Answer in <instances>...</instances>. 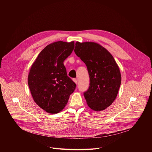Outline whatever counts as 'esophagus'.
Listing matches in <instances>:
<instances>
[{"label": "esophagus", "mask_w": 152, "mask_h": 152, "mask_svg": "<svg viewBox=\"0 0 152 152\" xmlns=\"http://www.w3.org/2000/svg\"><path fill=\"white\" fill-rule=\"evenodd\" d=\"M73 80L74 81V82H75L76 84H77V79H73Z\"/></svg>", "instance_id": "obj_1"}]
</instances>
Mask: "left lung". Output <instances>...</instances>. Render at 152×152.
<instances>
[{
  "label": "left lung",
  "mask_w": 152,
  "mask_h": 152,
  "mask_svg": "<svg viewBox=\"0 0 152 152\" xmlns=\"http://www.w3.org/2000/svg\"><path fill=\"white\" fill-rule=\"evenodd\" d=\"M76 55L86 64L90 76V86L83 93L88 106L100 111L115 99L121 82L119 67L113 55L94 42L77 41Z\"/></svg>",
  "instance_id": "1"
}]
</instances>
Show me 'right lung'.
<instances>
[{
	"mask_svg": "<svg viewBox=\"0 0 152 152\" xmlns=\"http://www.w3.org/2000/svg\"><path fill=\"white\" fill-rule=\"evenodd\" d=\"M74 47V41L51 43L39 53L31 67L28 78L31 93L37 105L48 113L62 111L76 88L64 65Z\"/></svg>",
	"mask_w": 152,
	"mask_h": 152,
	"instance_id": "1",
	"label": "right lung"
}]
</instances>
